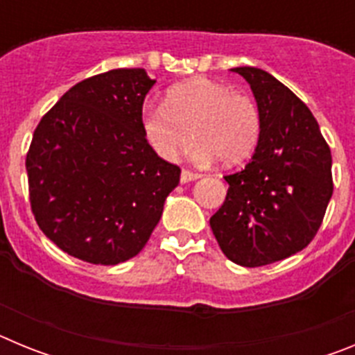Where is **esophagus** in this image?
<instances>
[{
  "mask_svg": "<svg viewBox=\"0 0 355 355\" xmlns=\"http://www.w3.org/2000/svg\"><path fill=\"white\" fill-rule=\"evenodd\" d=\"M200 174H197V172H192V171H187V168H183V172H181V183H188V181H193V180H199Z\"/></svg>",
  "mask_w": 355,
  "mask_h": 355,
  "instance_id": "obj_1",
  "label": "esophagus"
}]
</instances>
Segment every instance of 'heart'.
Segmentation results:
<instances>
[{"label": "heart", "mask_w": 355, "mask_h": 355, "mask_svg": "<svg viewBox=\"0 0 355 355\" xmlns=\"http://www.w3.org/2000/svg\"><path fill=\"white\" fill-rule=\"evenodd\" d=\"M140 126L162 159L175 162L193 140L192 158L197 163L218 159L231 167L245 162L258 146L261 112L249 94L196 78L172 87L163 106H144Z\"/></svg>", "instance_id": "heart-1"}]
</instances>
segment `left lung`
I'll use <instances>...</instances> for the list:
<instances>
[{"mask_svg": "<svg viewBox=\"0 0 355 355\" xmlns=\"http://www.w3.org/2000/svg\"><path fill=\"white\" fill-rule=\"evenodd\" d=\"M261 112L252 159L225 175L227 196L209 225L222 252L241 266L290 258L315 238L332 197V158L306 105L258 67L233 69Z\"/></svg>", "mask_w": 355, "mask_h": 355, "instance_id": "left-lung-1", "label": "left lung"}]
</instances>
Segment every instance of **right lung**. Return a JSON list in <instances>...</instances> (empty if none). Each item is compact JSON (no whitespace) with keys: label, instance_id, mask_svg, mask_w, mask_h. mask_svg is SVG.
I'll return each instance as SVG.
<instances>
[{"label":"right lung","instance_id":"right-lung-1","mask_svg":"<svg viewBox=\"0 0 355 355\" xmlns=\"http://www.w3.org/2000/svg\"><path fill=\"white\" fill-rule=\"evenodd\" d=\"M156 81L114 69L69 89L40 119L26 155L30 205L69 256L117 265L144 249L181 168L150 149L140 126Z\"/></svg>","mask_w":355,"mask_h":355}]
</instances>
